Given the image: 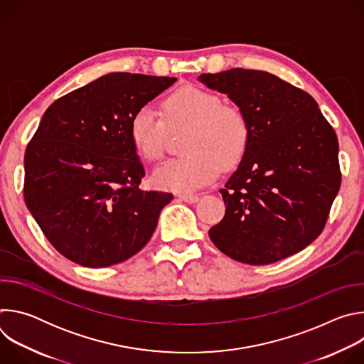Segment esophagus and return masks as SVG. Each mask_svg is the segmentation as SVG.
Wrapping results in <instances>:
<instances>
[{
  "label": "esophagus",
  "instance_id": "34e87169",
  "mask_svg": "<svg viewBox=\"0 0 364 364\" xmlns=\"http://www.w3.org/2000/svg\"><path fill=\"white\" fill-rule=\"evenodd\" d=\"M178 198H180L181 201H186V203H188V204L197 203V201L200 200V197H198L197 194H180V196H178Z\"/></svg>",
  "mask_w": 364,
  "mask_h": 364
}]
</instances>
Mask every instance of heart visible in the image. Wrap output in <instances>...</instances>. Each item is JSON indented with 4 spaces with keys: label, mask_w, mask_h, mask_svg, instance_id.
Listing matches in <instances>:
<instances>
[{
    "label": "heart",
    "mask_w": 364,
    "mask_h": 364,
    "mask_svg": "<svg viewBox=\"0 0 364 364\" xmlns=\"http://www.w3.org/2000/svg\"><path fill=\"white\" fill-rule=\"evenodd\" d=\"M170 127L191 125L184 152L152 171L155 187L190 194L213 183L226 167L236 166L249 144V125L242 111L225 105L222 97L198 86L186 85L166 102ZM129 139L139 157L157 161L164 154L166 124L149 105L139 108L129 122Z\"/></svg>",
    "instance_id": "b5f03b06"
}]
</instances>
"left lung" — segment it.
<instances>
[{
    "label": "left lung",
    "instance_id": "1",
    "mask_svg": "<svg viewBox=\"0 0 364 364\" xmlns=\"http://www.w3.org/2000/svg\"><path fill=\"white\" fill-rule=\"evenodd\" d=\"M249 125L246 152L220 190L226 213L209 230L225 255L249 265L288 257L323 232L340 190L338 141L306 92L262 70L203 73Z\"/></svg>",
    "mask_w": 364,
    "mask_h": 364
}]
</instances>
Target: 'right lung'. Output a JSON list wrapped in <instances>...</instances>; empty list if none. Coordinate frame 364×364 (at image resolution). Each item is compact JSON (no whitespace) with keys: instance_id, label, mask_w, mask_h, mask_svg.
I'll return each mask as SVG.
<instances>
[{"instance_id":"1","label":"right lung","mask_w":364,"mask_h":364,"mask_svg":"<svg viewBox=\"0 0 364 364\" xmlns=\"http://www.w3.org/2000/svg\"><path fill=\"white\" fill-rule=\"evenodd\" d=\"M176 77L109 73L47 108L24 155V200L47 240L87 268L127 261L173 194L139 187L132 115Z\"/></svg>"}]
</instances>
